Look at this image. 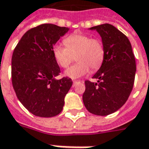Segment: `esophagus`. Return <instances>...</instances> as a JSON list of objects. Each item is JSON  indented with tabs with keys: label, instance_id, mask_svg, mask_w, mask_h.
Listing matches in <instances>:
<instances>
[{
	"label": "esophagus",
	"instance_id": "34e87169",
	"mask_svg": "<svg viewBox=\"0 0 149 149\" xmlns=\"http://www.w3.org/2000/svg\"><path fill=\"white\" fill-rule=\"evenodd\" d=\"M79 82H80V81H74V82H73V87L75 86L77 84H78V83H79Z\"/></svg>",
	"mask_w": 149,
	"mask_h": 149
}]
</instances>
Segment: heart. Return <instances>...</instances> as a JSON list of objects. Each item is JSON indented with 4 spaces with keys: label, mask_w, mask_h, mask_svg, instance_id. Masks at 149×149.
Wrapping results in <instances>:
<instances>
[{
    "label": "heart",
    "mask_w": 149,
    "mask_h": 149,
    "mask_svg": "<svg viewBox=\"0 0 149 149\" xmlns=\"http://www.w3.org/2000/svg\"><path fill=\"white\" fill-rule=\"evenodd\" d=\"M63 47L56 44L52 47V55L59 65L67 68L76 57L75 65L65 71V75L71 79H79L92 70H97L102 65L105 58V46L102 40L92 38L84 33H73L64 39Z\"/></svg>",
    "instance_id": "heart-1"
}]
</instances>
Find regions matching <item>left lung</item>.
<instances>
[{
	"mask_svg": "<svg viewBox=\"0 0 149 149\" xmlns=\"http://www.w3.org/2000/svg\"><path fill=\"white\" fill-rule=\"evenodd\" d=\"M105 46V58L93 76L97 83L86 80L83 102L97 116H107L119 110L128 99L134 86L136 64L128 38L109 24L94 26Z\"/></svg>",
	"mask_w": 149,
	"mask_h": 149,
	"instance_id": "1",
	"label": "left lung"
}]
</instances>
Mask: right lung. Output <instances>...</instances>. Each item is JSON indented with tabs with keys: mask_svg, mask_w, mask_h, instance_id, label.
Wrapping results in <instances>:
<instances>
[{
	"mask_svg": "<svg viewBox=\"0 0 149 149\" xmlns=\"http://www.w3.org/2000/svg\"><path fill=\"white\" fill-rule=\"evenodd\" d=\"M69 30L65 27L43 24L27 31L14 50L11 79L14 90L24 107L40 117L61 112L65 96L72 86L71 79H56L61 70L52 47Z\"/></svg>",
	"mask_w": 149,
	"mask_h": 149,
	"instance_id": "1",
	"label": "right lung"
}]
</instances>
